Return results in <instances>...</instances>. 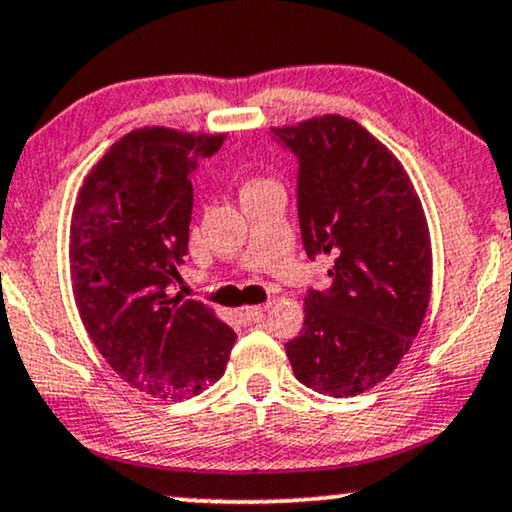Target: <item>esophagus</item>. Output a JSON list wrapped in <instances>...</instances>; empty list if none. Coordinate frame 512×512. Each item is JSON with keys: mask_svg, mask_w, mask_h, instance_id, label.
<instances>
[{"mask_svg": "<svg viewBox=\"0 0 512 512\" xmlns=\"http://www.w3.org/2000/svg\"><path fill=\"white\" fill-rule=\"evenodd\" d=\"M269 307H271V302L264 304V307H243V309H241V319H243L245 323H257V321H262V316H264V312H267Z\"/></svg>", "mask_w": 512, "mask_h": 512, "instance_id": "1", "label": "esophagus"}]
</instances>
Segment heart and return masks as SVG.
Instances as JSON below:
<instances>
[{
  "instance_id": "1",
  "label": "heart",
  "mask_w": 512,
  "mask_h": 512,
  "mask_svg": "<svg viewBox=\"0 0 512 512\" xmlns=\"http://www.w3.org/2000/svg\"><path fill=\"white\" fill-rule=\"evenodd\" d=\"M276 181H271L267 177H260V174H252V177H245L241 181V198L255 196V193H262L267 189H276Z\"/></svg>"
}]
</instances>
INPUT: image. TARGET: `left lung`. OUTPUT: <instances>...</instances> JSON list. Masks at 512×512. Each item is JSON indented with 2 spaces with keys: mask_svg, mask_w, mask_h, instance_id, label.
I'll list each match as a JSON object with an SVG mask.
<instances>
[{
  "mask_svg": "<svg viewBox=\"0 0 512 512\" xmlns=\"http://www.w3.org/2000/svg\"><path fill=\"white\" fill-rule=\"evenodd\" d=\"M274 134L300 160L297 215L309 257H333L328 293L304 297V328L286 345L295 378L354 397L409 352L432 293V243L416 186L383 141L342 115Z\"/></svg>",
  "mask_w": 512,
  "mask_h": 512,
  "instance_id": "1",
  "label": "left lung"
}]
</instances>
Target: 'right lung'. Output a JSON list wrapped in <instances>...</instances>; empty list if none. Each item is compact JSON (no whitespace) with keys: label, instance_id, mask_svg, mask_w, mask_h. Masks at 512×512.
Wrapping results in <instances>:
<instances>
[{"label":"right lung","instance_id":"right-lung-1","mask_svg":"<svg viewBox=\"0 0 512 512\" xmlns=\"http://www.w3.org/2000/svg\"><path fill=\"white\" fill-rule=\"evenodd\" d=\"M226 134L132 129L84 177L70 217L77 312L106 364L163 401L224 375L236 333L215 309L167 293L189 252L191 170Z\"/></svg>","mask_w":512,"mask_h":512}]
</instances>
